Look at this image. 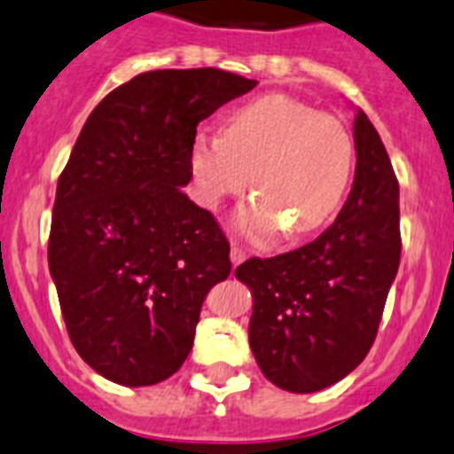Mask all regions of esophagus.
Masks as SVG:
<instances>
[{"mask_svg": "<svg viewBox=\"0 0 454 454\" xmlns=\"http://www.w3.org/2000/svg\"><path fill=\"white\" fill-rule=\"evenodd\" d=\"M244 260H247V253H244V248H239V247H235V244H232V248H231L232 266L241 264V262H244Z\"/></svg>", "mask_w": 454, "mask_h": 454, "instance_id": "esophagus-1", "label": "esophagus"}]
</instances>
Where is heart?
I'll return each mask as SVG.
<instances>
[{
	"label": "heart",
	"instance_id": "b5f03b06",
	"mask_svg": "<svg viewBox=\"0 0 454 454\" xmlns=\"http://www.w3.org/2000/svg\"><path fill=\"white\" fill-rule=\"evenodd\" d=\"M354 156V138L340 118L286 93H264L223 118L222 138H194L190 172L207 210L244 192L251 175L255 199L237 213V228L253 239L285 228L298 239L336 215Z\"/></svg>",
	"mask_w": 454,
	"mask_h": 454
}]
</instances>
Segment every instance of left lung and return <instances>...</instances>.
Here are the masks:
<instances>
[{"mask_svg":"<svg viewBox=\"0 0 454 454\" xmlns=\"http://www.w3.org/2000/svg\"><path fill=\"white\" fill-rule=\"evenodd\" d=\"M354 147V184L336 222L311 244L235 269L253 295V356L286 392H320L361 365L399 270V181L363 109Z\"/></svg>","mask_w":454,"mask_h":454,"instance_id":"1","label":"left lung"}]
</instances>
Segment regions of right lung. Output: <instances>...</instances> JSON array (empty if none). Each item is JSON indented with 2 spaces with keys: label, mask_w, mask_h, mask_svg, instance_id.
I'll return each mask as SVG.
<instances>
[{
  "label": "right lung",
  "mask_w": 454,
  "mask_h": 454,
  "mask_svg": "<svg viewBox=\"0 0 454 454\" xmlns=\"http://www.w3.org/2000/svg\"><path fill=\"white\" fill-rule=\"evenodd\" d=\"M257 80L160 69L89 114L58 181L49 270L71 342L107 380L145 387L175 374L207 291L231 273L228 239L184 192L197 125Z\"/></svg>",
  "instance_id": "add662e5"
}]
</instances>
